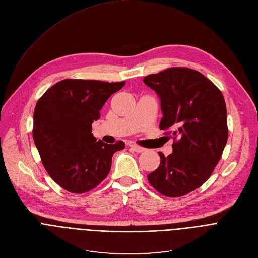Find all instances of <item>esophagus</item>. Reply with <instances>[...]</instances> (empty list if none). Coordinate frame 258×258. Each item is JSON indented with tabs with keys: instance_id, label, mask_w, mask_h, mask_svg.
Returning a JSON list of instances; mask_svg holds the SVG:
<instances>
[{
	"instance_id": "34e87169",
	"label": "esophagus",
	"mask_w": 258,
	"mask_h": 258,
	"mask_svg": "<svg viewBox=\"0 0 258 258\" xmlns=\"http://www.w3.org/2000/svg\"><path fill=\"white\" fill-rule=\"evenodd\" d=\"M130 147H131L134 151L138 152V153H140V152H144V151L146 150L145 148H143V147H141V146H139V145H137V144H132Z\"/></svg>"
}]
</instances>
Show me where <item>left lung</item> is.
Instances as JSON below:
<instances>
[{"label": "left lung", "instance_id": "1", "mask_svg": "<svg viewBox=\"0 0 258 258\" xmlns=\"http://www.w3.org/2000/svg\"><path fill=\"white\" fill-rule=\"evenodd\" d=\"M143 82L161 99V130L175 140L173 152L147 175L149 183L168 197L193 192L209 179L227 143V111L217 86L197 71L168 68Z\"/></svg>", "mask_w": 258, "mask_h": 258}]
</instances>
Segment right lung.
Segmentation results:
<instances>
[{
	"label": "right lung",
	"mask_w": 258,
	"mask_h": 258,
	"mask_svg": "<svg viewBox=\"0 0 258 258\" xmlns=\"http://www.w3.org/2000/svg\"><path fill=\"white\" fill-rule=\"evenodd\" d=\"M124 85V81L66 79L38 99L33 139L48 175L64 190L75 194L91 191L108 176L113 154L124 148L122 141L96 142L91 133L102 106Z\"/></svg>",
	"instance_id": "add662e5"
}]
</instances>
